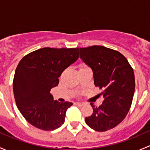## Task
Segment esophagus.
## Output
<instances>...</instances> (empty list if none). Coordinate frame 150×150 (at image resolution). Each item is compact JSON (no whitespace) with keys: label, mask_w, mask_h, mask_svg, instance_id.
<instances>
[{"label":"esophagus","mask_w":150,"mask_h":150,"mask_svg":"<svg viewBox=\"0 0 150 150\" xmlns=\"http://www.w3.org/2000/svg\"><path fill=\"white\" fill-rule=\"evenodd\" d=\"M76 104L78 106H79V107H82V106H83L84 103H83V102H76Z\"/></svg>","instance_id":"esophagus-1"}]
</instances>
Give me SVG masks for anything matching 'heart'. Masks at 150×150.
Returning <instances> with one entry per match:
<instances>
[{
    "instance_id": "heart-1",
    "label": "heart",
    "mask_w": 150,
    "mask_h": 150,
    "mask_svg": "<svg viewBox=\"0 0 150 150\" xmlns=\"http://www.w3.org/2000/svg\"><path fill=\"white\" fill-rule=\"evenodd\" d=\"M86 67V66H85V65H82V66H81V67Z\"/></svg>"
}]
</instances>
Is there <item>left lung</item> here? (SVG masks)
<instances>
[{"instance_id":"8db88e82","label":"left lung","mask_w":150,"mask_h":150,"mask_svg":"<svg viewBox=\"0 0 150 150\" xmlns=\"http://www.w3.org/2000/svg\"><path fill=\"white\" fill-rule=\"evenodd\" d=\"M80 57L93 70L96 87L104 99L99 107L91 103L93 113L86 124L96 131H108L126 117L135 91L134 69L119 51L102 46L80 48Z\"/></svg>"}]
</instances>
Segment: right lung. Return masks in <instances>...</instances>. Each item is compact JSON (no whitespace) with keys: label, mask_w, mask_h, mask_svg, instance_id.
<instances>
[{"label":"right lung","mask_w":150,"mask_h":150,"mask_svg":"<svg viewBox=\"0 0 150 150\" xmlns=\"http://www.w3.org/2000/svg\"><path fill=\"white\" fill-rule=\"evenodd\" d=\"M79 57V48H40L23 57L15 70L13 91L15 102L31 125L53 131L64 122L71 102L54 101L51 89L58 86L63 71Z\"/></svg>","instance_id":"add662e5"}]
</instances>
